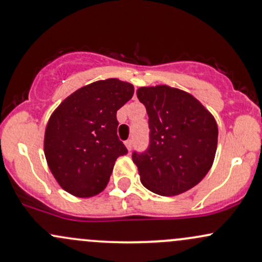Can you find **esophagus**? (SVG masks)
Listing matches in <instances>:
<instances>
[{
	"mask_svg": "<svg viewBox=\"0 0 262 262\" xmlns=\"http://www.w3.org/2000/svg\"><path fill=\"white\" fill-rule=\"evenodd\" d=\"M124 144H125V146H127V149L129 150V151H130V150H132V146H133V140L129 139V140L125 141Z\"/></svg>",
	"mask_w": 262,
	"mask_h": 262,
	"instance_id": "1",
	"label": "esophagus"
}]
</instances>
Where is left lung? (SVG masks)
Here are the masks:
<instances>
[{
  "instance_id": "8db88e82",
  "label": "left lung",
  "mask_w": 262,
  "mask_h": 262,
  "mask_svg": "<svg viewBox=\"0 0 262 262\" xmlns=\"http://www.w3.org/2000/svg\"><path fill=\"white\" fill-rule=\"evenodd\" d=\"M137 96L149 117V146L134 151L140 181L160 196H177L200 183L212 167L218 144L214 117L192 95L160 85Z\"/></svg>"
}]
</instances>
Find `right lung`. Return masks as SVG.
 <instances>
[{"mask_svg": "<svg viewBox=\"0 0 262 262\" xmlns=\"http://www.w3.org/2000/svg\"><path fill=\"white\" fill-rule=\"evenodd\" d=\"M132 83L96 81L71 93L50 116L44 154L58 183L76 197L106 188L118 156L128 152L117 135V111L133 97Z\"/></svg>", "mask_w": 262, "mask_h": 262, "instance_id": "right-lung-1", "label": "right lung"}]
</instances>
